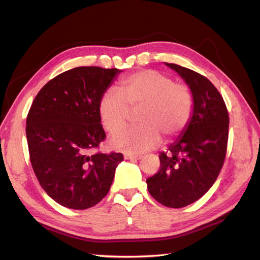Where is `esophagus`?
Here are the masks:
<instances>
[{
	"mask_svg": "<svg viewBox=\"0 0 260 260\" xmlns=\"http://www.w3.org/2000/svg\"><path fill=\"white\" fill-rule=\"evenodd\" d=\"M124 157H125V159H128V160H139V159H141V156H139V155H129V153H126Z\"/></svg>",
	"mask_w": 260,
	"mask_h": 260,
	"instance_id": "esophagus-1",
	"label": "esophagus"
}]
</instances>
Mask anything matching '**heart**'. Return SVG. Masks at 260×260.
<instances>
[{
  "instance_id": "1",
  "label": "heart",
  "mask_w": 260,
  "mask_h": 260,
  "mask_svg": "<svg viewBox=\"0 0 260 260\" xmlns=\"http://www.w3.org/2000/svg\"><path fill=\"white\" fill-rule=\"evenodd\" d=\"M140 111V126L111 139V146L129 153L155 148L160 141L177 138L187 128L193 112V95L187 85L155 70H143L122 79L119 93L108 90L99 104L101 121L110 134L121 131L132 111Z\"/></svg>"
}]
</instances>
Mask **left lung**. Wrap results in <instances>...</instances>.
<instances>
[{
    "mask_svg": "<svg viewBox=\"0 0 260 260\" xmlns=\"http://www.w3.org/2000/svg\"><path fill=\"white\" fill-rule=\"evenodd\" d=\"M190 87L193 112L177 142L160 152V167L147 179L148 190L167 208H183L212 187L225 161L230 116L221 94L208 78L190 69L169 64Z\"/></svg>",
    "mask_w": 260,
    "mask_h": 260,
    "instance_id": "1",
    "label": "left lung"
}]
</instances>
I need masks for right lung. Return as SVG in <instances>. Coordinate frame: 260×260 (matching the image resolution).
<instances>
[{
	"mask_svg": "<svg viewBox=\"0 0 260 260\" xmlns=\"http://www.w3.org/2000/svg\"><path fill=\"white\" fill-rule=\"evenodd\" d=\"M118 69L79 67L48 81L26 119L29 159L48 195L69 209L85 210L111 187L120 152L91 153L107 138L100 100Z\"/></svg>",
	"mask_w": 260,
	"mask_h": 260,
	"instance_id": "right-lung-1",
	"label": "right lung"
}]
</instances>
